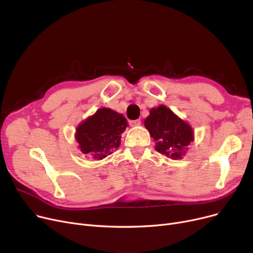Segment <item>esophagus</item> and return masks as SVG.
Returning <instances> with one entry per match:
<instances>
[{"instance_id":"obj_1","label":"esophagus","mask_w":253,"mask_h":253,"mask_svg":"<svg viewBox=\"0 0 253 253\" xmlns=\"http://www.w3.org/2000/svg\"><path fill=\"white\" fill-rule=\"evenodd\" d=\"M129 125H130L131 127L138 126V125H140V120H130V121H129Z\"/></svg>"}]
</instances>
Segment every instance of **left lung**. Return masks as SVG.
Listing matches in <instances>:
<instances>
[{
  "label": "left lung",
  "instance_id": "obj_1",
  "mask_svg": "<svg viewBox=\"0 0 253 253\" xmlns=\"http://www.w3.org/2000/svg\"><path fill=\"white\" fill-rule=\"evenodd\" d=\"M144 126L157 141L156 151L172 159H180L185 153L184 149L194 138L191 126L164 105L150 111V116L144 120Z\"/></svg>",
  "mask_w": 253,
  "mask_h": 253
}]
</instances>
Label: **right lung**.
<instances>
[{
	"instance_id": "1",
	"label": "right lung",
	"mask_w": 253,
	"mask_h": 253,
	"mask_svg": "<svg viewBox=\"0 0 253 253\" xmlns=\"http://www.w3.org/2000/svg\"><path fill=\"white\" fill-rule=\"evenodd\" d=\"M126 127L123 115L102 108L79 125L76 139L83 154L94 160H102L119 148L121 133Z\"/></svg>"
}]
</instances>
